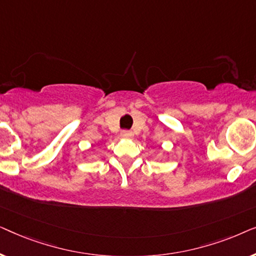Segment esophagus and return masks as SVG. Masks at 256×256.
Instances as JSON below:
<instances>
[{"label":"esophagus","instance_id":"esophagus-1","mask_svg":"<svg viewBox=\"0 0 256 256\" xmlns=\"http://www.w3.org/2000/svg\"><path fill=\"white\" fill-rule=\"evenodd\" d=\"M121 136H122V138H132V132L130 130H122Z\"/></svg>","mask_w":256,"mask_h":256}]
</instances>
